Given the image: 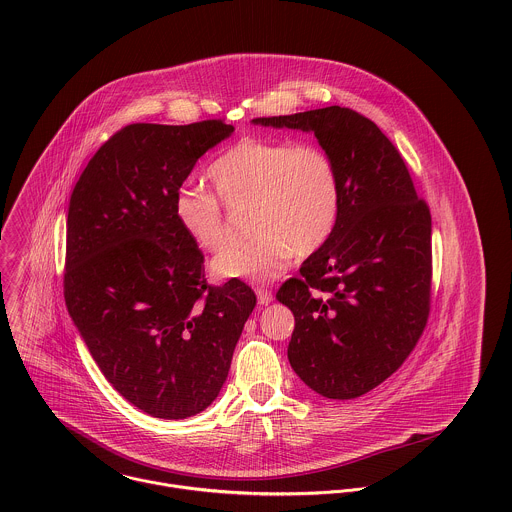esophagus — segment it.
<instances>
[{
	"label": "esophagus",
	"mask_w": 512,
	"mask_h": 512,
	"mask_svg": "<svg viewBox=\"0 0 512 512\" xmlns=\"http://www.w3.org/2000/svg\"><path fill=\"white\" fill-rule=\"evenodd\" d=\"M256 297H258L260 305H268V303L274 301V295H272L270 290H266V288H256Z\"/></svg>",
	"instance_id": "34e87169"
}]
</instances>
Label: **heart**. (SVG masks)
<instances>
[{
    "label": "heart",
    "instance_id": "obj_1",
    "mask_svg": "<svg viewBox=\"0 0 512 512\" xmlns=\"http://www.w3.org/2000/svg\"><path fill=\"white\" fill-rule=\"evenodd\" d=\"M207 177L222 203H250L248 222L256 232L230 242L213 260V274L222 280H276L290 266L293 252H317L339 220L337 165L315 144L244 138L220 153ZM216 198L193 187H181L173 197V217L201 250H217L228 236L224 209Z\"/></svg>",
    "mask_w": 512,
    "mask_h": 512
}]
</instances>
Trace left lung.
I'll list each match as a JSON object with an SVG mask.
<instances>
[{
    "label": "left lung",
    "mask_w": 512,
    "mask_h": 512,
    "mask_svg": "<svg viewBox=\"0 0 512 512\" xmlns=\"http://www.w3.org/2000/svg\"><path fill=\"white\" fill-rule=\"evenodd\" d=\"M256 126L315 134L335 161L341 213L276 299L292 309L288 359L317 394L351 400L384 382L416 347L432 288V217L398 149L363 114L327 106Z\"/></svg>",
    "instance_id": "1"
}]
</instances>
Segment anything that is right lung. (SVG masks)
Returning <instances> with one entry per match:
<instances>
[{"instance_id":"1","label":"right lung","mask_w":512,"mask_h":512,"mask_svg":"<svg viewBox=\"0 0 512 512\" xmlns=\"http://www.w3.org/2000/svg\"><path fill=\"white\" fill-rule=\"evenodd\" d=\"M222 120L130 124L88 161L67 219L65 301L106 380L153 418L183 420L219 396L256 295L209 286L205 258L173 217Z\"/></svg>"}]
</instances>
